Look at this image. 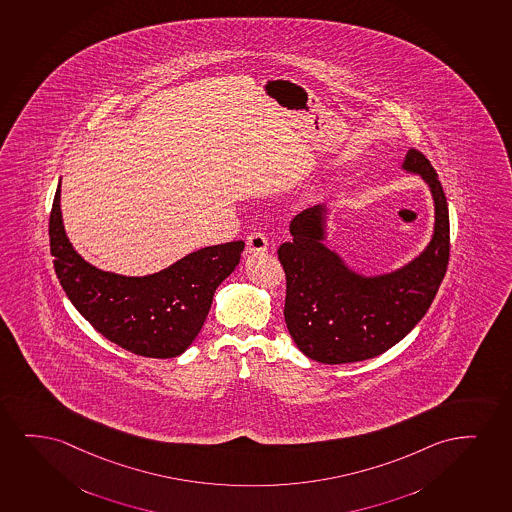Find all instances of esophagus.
<instances>
[{
	"label": "esophagus",
	"mask_w": 512,
	"mask_h": 512,
	"mask_svg": "<svg viewBox=\"0 0 512 512\" xmlns=\"http://www.w3.org/2000/svg\"><path fill=\"white\" fill-rule=\"evenodd\" d=\"M267 248H269L267 236L264 233H260V231H255V233L250 234L246 238V250H248V253H264Z\"/></svg>",
	"instance_id": "34e87169"
}]
</instances>
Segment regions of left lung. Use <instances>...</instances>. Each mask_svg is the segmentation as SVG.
Segmentation results:
<instances>
[{
	"label": "left lung",
	"instance_id": "1",
	"mask_svg": "<svg viewBox=\"0 0 512 512\" xmlns=\"http://www.w3.org/2000/svg\"><path fill=\"white\" fill-rule=\"evenodd\" d=\"M401 168L420 175L434 200L431 241L401 269L372 278L349 269L323 243L325 205L307 208L290 222L293 239L278 248L286 276L285 321L307 358L325 365L375 358L412 332L438 293L450 257L445 191L417 149L406 153Z\"/></svg>",
	"mask_w": 512,
	"mask_h": 512
}]
</instances>
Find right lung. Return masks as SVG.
<instances>
[{"label":"right lung","instance_id":"1","mask_svg":"<svg viewBox=\"0 0 512 512\" xmlns=\"http://www.w3.org/2000/svg\"><path fill=\"white\" fill-rule=\"evenodd\" d=\"M50 252L60 285L88 323L114 344L146 358H175L193 344L213 293L233 273L243 241L206 246L149 276H121L88 264L66 236L60 182L50 213Z\"/></svg>","mask_w":512,"mask_h":512}]
</instances>
